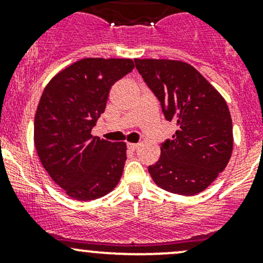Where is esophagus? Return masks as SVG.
<instances>
[{
  "instance_id": "1",
  "label": "esophagus",
  "mask_w": 263,
  "mask_h": 263,
  "mask_svg": "<svg viewBox=\"0 0 263 263\" xmlns=\"http://www.w3.org/2000/svg\"><path fill=\"white\" fill-rule=\"evenodd\" d=\"M127 147H128V150L135 151L137 147H139V144H134V142H128V144H127Z\"/></svg>"
}]
</instances>
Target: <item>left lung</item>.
<instances>
[{
    "label": "left lung",
    "instance_id": "8db88e82",
    "mask_svg": "<svg viewBox=\"0 0 263 263\" xmlns=\"http://www.w3.org/2000/svg\"><path fill=\"white\" fill-rule=\"evenodd\" d=\"M144 81L160 102L165 119L176 122L173 140L148 166L153 181L168 192L193 196L225 169L233 151L229 108L195 67L182 61L135 60Z\"/></svg>",
    "mask_w": 263,
    "mask_h": 263
}]
</instances>
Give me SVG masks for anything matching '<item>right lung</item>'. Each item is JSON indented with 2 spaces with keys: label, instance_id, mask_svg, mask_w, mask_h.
<instances>
[{
  "label": "right lung",
  "instance_id": "1",
  "mask_svg": "<svg viewBox=\"0 0 263 263\" xmlns=\"http://www.w3.org/2000/svg\"><path fill=\"white\" fill-rule=\"evenodd\" d=\"M132 60L84 58L54 76L34 119V144L42 165L70 197L95 200L118 184L126 144L92 136L110 87L134 70Z\"/></svg>",
  "mask_w": 263,
  "mask_h": 263
}]
</instances>
